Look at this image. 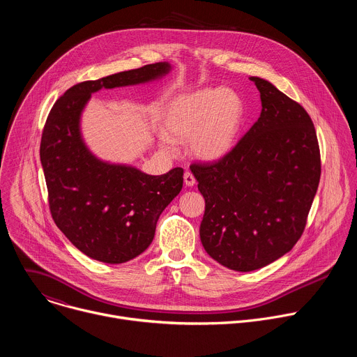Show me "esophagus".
<instances>
[{
    "mask_svg": "<svg viewBox=\"0 0 357 357\" xmlns=\"http://www.w3.org/2000/svg\"><path fill=\"white\" fill-rule=\"evenodd\" d=\"M183 179H185V183H186V186H193V185L196 183V179H195L193 174H192V172H189V171H186V172H185V175H183Z\"/></svg>",
    "mask_w": 357,
    "mask_h": 357,
    "instance_id": "1",
    "label": "esophagus"
}]
</instances>
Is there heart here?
Wrapping results in <instances>:
<instances>
[{
  "label": "heart",
  "instance_id": "obj_1",
  "mask_svg": "<svg viewBox=\"0 0 357 357\" xmlns=\"http://www.w3.org/2000/svg\"><path fill=\"white\" fill-rule=\"evenodd\" d=\"M241 98L227 89H203L176 97L165 113V149L189 139V151L202 160H218L236 144L243 123Z\"/></svg>",
  "mask_w": 357,
  "mask_h": 357
}]
</instances>
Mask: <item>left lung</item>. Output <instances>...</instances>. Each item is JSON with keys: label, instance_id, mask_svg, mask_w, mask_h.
<instances>
[{"label": "left lung", "instance_id": "left-lung-1", "mask_svg": "<svg viewBox=\"0 0 357 357\" xmlns=\"http://www.w3.org/2000/svg\"><path fill=\"white\" fill-rule=\"evenodd\" d=\"M250 80L260 91L259 120L220 160L190 164L205 197L202 244L218 263L243 273L294 247L321 179L318 137L307 110L270 82Z\"/></svg>", "mask_w": 357, "mask_h": 357}]
</instances>
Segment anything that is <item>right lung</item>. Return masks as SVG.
<instances>
[{
	"instance_id": "add662e5",
	"label": "right lung",
	"mask_w": 357,
	"mask_h": 357,
	"mask_svg": "<svg viewBox=\"0 0 357 357\" xmlns=\"http://www.w3.org/2000/svg\"><path fill=\"white\" fill-rule=\"evenodd\" d=\"M169 68L160 62L77 83L47 114L39 154L49 211L70 243L93 260L120 264L146 250L160 215L182 189L183 169L152 176L96 160L80 138V113L101 87L144 83Z\"/></svg>"
}]
</instances>
